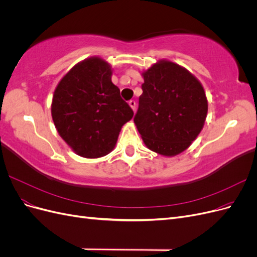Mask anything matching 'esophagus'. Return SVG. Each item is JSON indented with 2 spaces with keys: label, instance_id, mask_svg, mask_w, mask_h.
I'll return each instance as SVG.
<instances>
[{
  "label": "esophagus",
  "instance_id": "1",
  "mask_svg": "<svg viewBox=\"0 0 257 257\" xmlns=\"http://www.w3.org/2000/svg\"><path fill=\"white\" fill-rule=\"evenodd\" d=\"M128 105L131 106L132 109H133V111H135V110H136V102H135V100H130V102H128Z\"/></svg>",
  "mask_w": 257,
  "mask_h": 257
}]
</instances>
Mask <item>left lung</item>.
<instances>
[{"label": "left lung", "mask_w": 257, "mask_h": 257, "mask_svg": "<svg viewBox=\"0 0 257 257\" xmlns=\"http://www.w3.org/2000/svg\"><path fill=\"white\" fill-rule=\"evenodd\" d=\"M143 76L136 127L150 150L174 157L188 149L204 126L208 111L204 88L188 69L166 60Z\"/></svg>", "instance_id": "8db88e82"}]
</instances>
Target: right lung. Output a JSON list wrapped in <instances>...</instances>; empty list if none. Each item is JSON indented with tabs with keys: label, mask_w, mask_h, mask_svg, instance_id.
Segmentation results:
<instances>
[{
	"label": "right lung",
	"mask_w": 257,
	"mask_h": 257,
	"mask_svg": "<svg viewBox=\"0 0 257 257\" xmlns=\"http://www.w3.org/2000/svg\"><path fill=\"white\" fill-rule=\"evenodd\" d=\"M111 67L100 58L76 64L54 91L51 115L60 136L83 158L96 159L113 150L123 124L133 110L111 82Z\"/></svg>",
	"instance_id": "right-lung-1"
}]
</instances>
